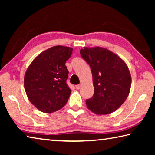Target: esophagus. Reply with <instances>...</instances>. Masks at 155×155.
<instances>
[{
    "label": "esophagus",
    "mask_w": 155,
    "mask_h": 155,
    "mask_svg": "<svg viewBox=\"0 0 155 155\" xmlns=\"http://www.w3.org/2000/svg\"><path fill=\"white\" fill-rule=\"evenodd\" d=\"M81 87V85L79 84V85H76V89H77V90H79V89Z\"/></svg>",
    "instance_id": "esophagus-1"
}]
</instances>
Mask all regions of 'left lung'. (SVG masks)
<instances>
[{
  "label": "left lung",
  "instance_id": "8db88e82",
  "mask_svg": "<svg viewBox=\"0 0 155 155\" xmlns=\"http://www.w3.org/2000/svg\"><path fill=\"white\" fill-rule=\"evenodd\" d=\"M82 58L90 65L94 93L86 100L88 109L96 114H108L124 103L130 92L131 77L125 63L107 49H81Z\"/></svg>",
  "mask_w": 155,
  "mask_h": 155
}]
</instances>
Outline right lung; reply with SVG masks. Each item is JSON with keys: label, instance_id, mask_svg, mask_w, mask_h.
Returning a JSON list of instances; mask_svg holds the SVG:
<instances>
[{"label": "right lung", "instance_id": "1", "mask_svg": "<svg viewBox=\"0 0 155 155\" xmlns=\"http://www.w3.org/2000/svg\"><path fill=\"white\" fill-rule=\"evenodd\" d=\"M70 47L56 46L41 52L31 63L25 76V89L30 102L44 113L65 106L71 90L66 83L65 62L72 53Z\"/></svg>", "mask_w": 155, "mask_h": 155}]
</instances>
